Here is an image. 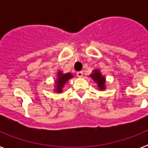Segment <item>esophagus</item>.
<instances>
[{
	"mask_svg": "<svg viewBox=\"0 0 148 148\" xmlns=\"http://www.w3.org/2000/svg\"><path fill=\"white\" fill-rule=\"evenodd\" d=\"M76 75H77V77H78V78H82V76H83V72H82V71L77 72Z\"/></svg>",
	"mask_w": 148,
	"mask_h": 148,
	"instance_id": "34e87169",
	"label": "esophagus"
}]
</instances>
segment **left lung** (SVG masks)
<instances>
[{
	"label": "left lung",
	"instance_id": "8db88e82",
	"mask_svg": "<svg viewBox=\"0 0 148 148\" xmlns=\"http://www.w3.org/2000/svg\"><path fill=\"white\" fill-rule=\"evenodd\" d=\"M90 77H91L94 82L97 84V87L99 90H104L106 89V78L104 75H103L101 73L100 70L95 69L92 70V73L90 75Z\"/></svg>",
	"mask_w": 148,
	"mask_h": 148
}]
</instances>
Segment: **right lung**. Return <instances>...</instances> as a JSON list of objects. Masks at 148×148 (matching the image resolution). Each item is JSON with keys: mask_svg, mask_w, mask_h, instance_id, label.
<instances>
[{"mask_svg": "<svg viewBox=\"0 0 148 148\" xmlns=\"http://www.w3.org/2000/svg\"><path fill=\"white\" fill-rule=\"evenodd\" d=\"M73 75L71 73H63L61 70H58L57 73V78L55 82L54 91L56 93H62L63 89L68 81L73 78Z\"/></svg>", "mask_w": 148, "mask_h": 148, "instance_id": "obj_1", "label": "right lung"}]
</instances>
